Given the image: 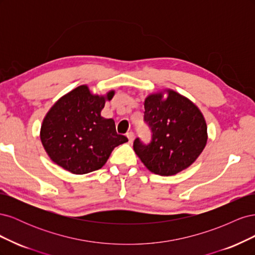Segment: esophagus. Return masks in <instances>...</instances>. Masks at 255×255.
<instances>
[{"label": "esophagus", "mask_w": 255, "mask_h": 255, "mask_svg": "<svg viewBox=\"0 0 255 255\" xmlns=\"http://www.w3.org/2000/svg\"><path fill=\"white\" fill-rule=\"evenodd\" d=\"M127 137H128V142H133L134 138H135V135H134L133 132H128V133H127Z\"/></svg>", "instance_id": "34e87169"}]
</instances>
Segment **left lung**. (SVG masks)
Masks as SVG:
<instances>
[{"label": "left lung", "mask_w": 255, "mask_h": 255, "mask_svg": "<svg viewBox=\"0 0 255 255\" xmlns=\"http://www.w3.org/2000/svg\"><path fill=\"white\" fill-rule=\"evenodd\" d=\"M144 100V121L152 132L149 144L139 138L134 151L153 173L168 176L188 168L202 153L207 141V127L202 113L189 99L167 89Z\"/></svg>", "instance_id": "1"}]
</instances>
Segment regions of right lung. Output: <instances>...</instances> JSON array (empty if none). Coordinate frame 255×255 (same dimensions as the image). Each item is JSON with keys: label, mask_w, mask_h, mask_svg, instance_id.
I'll return each mask as SVG.
<instances>
[{"label": "right lung", "mask_w": 255, "mask_h": 255, "mask_svg": "<svg viewBox=\"0 0 255 255\" xmlns=\"http://www.w3.org/2000/svg\"><path fill=\"white\" fill-rule=\"evenodd\" d=\"M115 95H92L87 85L76 87L54 104L42 121L40 139L54 163L74 174L102 168L116 146L128 138L116 132L115 121L101 116Z\"/></svg>", "instance_id": "1"}]
</instances>
